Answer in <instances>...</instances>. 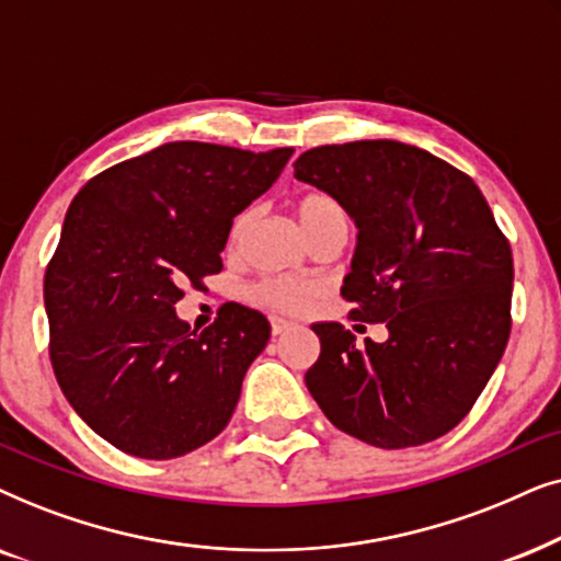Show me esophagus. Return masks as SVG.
<instances>
[{
	"label": "esophagus",
	"mask_w": 561,
	"mask_h": 561,
	"mask_svg": "<svg viewBox=\"0 0 561 561\" xmlns=\"http://www.w3.org/2000/svg\"><path fill=\"white\" fill-rule=\"evenodd\" d=\"M289 328H293V320L279 318V316H274V318H272V335H282V333H287Z\"/></svg>",
	"instance_id": "obj_1"
}]
</instances>
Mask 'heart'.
Returning <instances> with one entry per match:
<instances>
[{"label":"heart","mask_w":561,"mask_h":561,"mask_svg":"<svg viewBox=\"0 0 561 561\" xmlns=\"http://www.w3.org/2000/svg\"><path fill=\"white\" fill-rule=\"evenodd\" d=\"M335 218H346V213H343L339 199H333L331 194L312 192V194H305L300 203H297V220H300V226L305 233H308V238L316 233L320 226H325L328 220H335ZM251 222H253V210H243L236 215L228 230V249H238V245L243 243ZM316 295H318L316 285L285 279V276H268V279H261L259 285L251 289V297L259 305H266V308L282 310V312L305 310L312 300H316Z\"/></svg>","instance_id":"b5f03b06"}]
</instances>
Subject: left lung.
<instances>
[{
  "instance_id": "obj_1",
  "label": "left lung",
  "mask_w": 561,
  "mask_h": 561,
  "mask_svg": "<svg viewBox=\"0 0 561 561\" xmlns=\"http://www.w3.org/2000/svg\"><path fill=\"white\" fill-rule=\"evenodd\" d=\"M295 176L339 199L358 236L341 295L387 341L316 323L305 385L328 421L379 449L436 442L480 398L511 335L513 253L465 171L398 140L318 146Z\"/></svg>"
}]
</instances>
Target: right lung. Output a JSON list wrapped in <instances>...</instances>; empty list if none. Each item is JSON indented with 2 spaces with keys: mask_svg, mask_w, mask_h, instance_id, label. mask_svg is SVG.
Returning a JSON list of instances; mask_svg holds the SVG:
<instances>
[{
  "mask_svg": "<svg viewBox=\"0 0 561 561\" xmlns=\"http://www.w3.org/2000/svg\"><path fill=\"white\" fill-rule=\"evenodd\" d=\"M266 153L176 140L81 186L46 268L50 364L94 433L140 459H176L226 428L272 325L228 302L203 333L176 318L186 279L222 268L230 222L282 174Z\"/></svg>",
  "mask_w": 561,
  "mask_h": 561,
  "instance_id": "add662e5",
  "label": "right lung"
}]
</instances>
